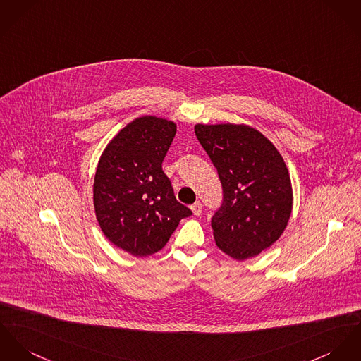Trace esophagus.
I'll return each mask as SVG.
<instances>
[{"label": "esophagus", "instance_id": "obj_1", "mask_svg": "<svg viewBox=\"0 0 361 361\" xmlns=\"http://www.w3.org/2000/svg\"><path fill=\"white\" fill-rule=\"evenodd\" d=\"M191 210L194 213V216H200L202 214V203L200 202H196L192 206H191Z\"/></svg>", "mask_w": 361, "mask_h": 361}]
</instances>
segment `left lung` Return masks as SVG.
I'll use <instances>...</instances> for the list:
<instances>
[{"label":"left lung","instance_id":"obj_1","mask_svg":"<svg viewBox=\"0 0 361 361\" xmlns=\"http://www.w3.org/2000/svg\"><path fill=\"white\" fill-rule=\"evenodd\" d=\"M217 169L222 203L212 219L216 245L243 261L272 246L293 209L288 170L275 145L247 125H196Z\"/></svg>","mask_w":361,"mask_h":361}]
</instances>
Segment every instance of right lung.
<instances>
[{"mask_svg":"<svg viewBox=\"0 0 361 361\" xmlns=\"http://www.w3.org/2000/svg\"><path fill=\"white\" fill-rule=\"evenodd\" d=\"M176 123L141 116L104 149L94 176L93 202L103 233L136 257L162 249L178 222L192 216L162 170Z\"/></svg>","mask_w":361,"mask_h":361,"instance_id":"add662e5","label":"right lung"}]
</instances>
